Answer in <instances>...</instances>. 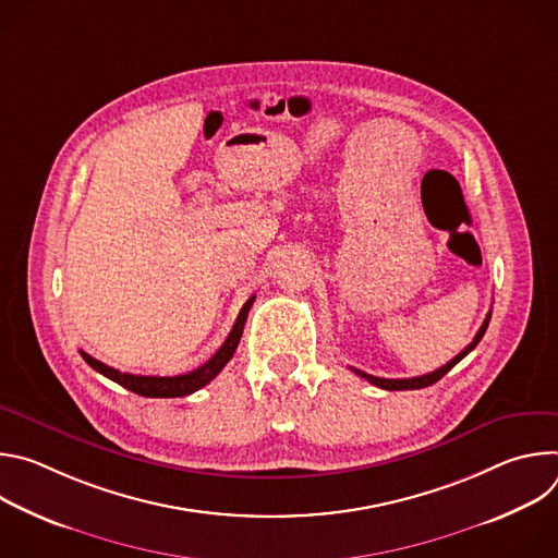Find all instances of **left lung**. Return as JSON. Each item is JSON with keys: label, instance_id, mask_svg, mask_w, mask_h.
<instances>
[{"label": "left lung", "instance_id": "1", "mask_svg": "<svg viewBox=\"0 0 558 558\" xmlns=\"http://www.w3.org/2000/svg\"><path fill=\"white\" fill-rule=\"evenodd\" d=\"M490 315H493V311H488V315H486V320H484V325H482V329L476 331V336H474V340L459 353V355H454L448 364H444L441 368H437V371H433V373H428V375H420V377H411V379H386V377H375V375H368V373H364V371H357V368H351L355 375H360V377H364V379H368L371 384H375V386H379V388H384V390H413V388H426V386H430V384H435V381H439L454 364H459L476 344L482 342V338H484V333H486V329H488V323H490Z\"/></svg>", "mask_w": 558, "mask_h": 558}]
</instances>
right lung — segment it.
Returning a JSON list of instances; mask_svg holds the SVG:
<instances>
[{"instance_id":"obj_1","label":"right lung","mask_w":558,"mask_h":558,"mask_svg":"<svg viewBox=\"0 0 558 558\" xmlns=\"http://www.w3.org/2000/svg\"><path fill=\"white\" fill-rule=\"evenodd\" d=\"M254 298H256V295H252V298L243 304V308H241V313H238L235 323H233V329H231V333L227 336L225 344H222L205 364H201L198 368H194V371H190V373L174 375V377L132 375V373H121V371H117V368H112V366H108V364L95 360L93 355H88V353H84V351H82V357H84L97 373L106 375L108 379L117 381L119 386H123V388H128V390H132V392H136V395H143V397H185V395H192L194 390H198V388H203L205 384H209V381L225 368V364L233 357L235 347H238V342H241V336H243V329H245V323H247V313H250V308H252V304H254Z\"/></svg>"}]
</instances>
